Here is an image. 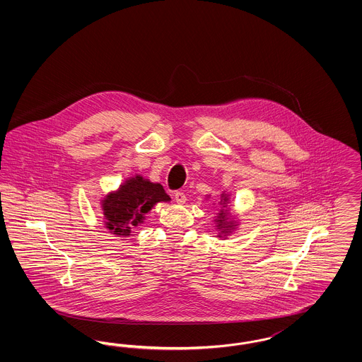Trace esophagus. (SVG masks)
<instances>
[{"instance_id": "1", "label": "esophagus", "mask_w": 362, "mask_h": 362, "mask_svg": "<svg viewBox=\"0 0 362 362\" xmlns=\"http://www.w3.org/2000/svg\"><path fill=\"white\" fill-rule=\"evenodd\" d=\"M175 201L177 204H185L186 202V194L183 191H176L175 192Z\"/></svg>"}]
</instances>
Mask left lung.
I'll use <instances>...</instances> for the list:
<instances>
[{"mask_svg":"<svg viewBox=\"0 0 362 362\" xmlns=\"http://www.w3.org/2000/svg\"><path fill=\"white\" fill-rule=\"evenodd\" d=\"M220 205H223V209L220 210V213H218V217H217V226H218V229H223L221 232L223 233H228L235 225L233 223H228V216H229V213H228V210H226V205H228V197L226 195H223V199H221V202H220Z\"/></svg>","mask_w":362,"mask_h":362,"instance_id":"left-lung-1","label":"left lung"}]
</instances>
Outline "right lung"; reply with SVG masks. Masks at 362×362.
Wrapping results in <instances>:
<instances>
[{
    "label": "right lung",
    "instance_id": "obj_1",
    "mask_svg": "<svg viewBox=\"0 0 362 362\" xmlns=\"http://www.w3.org/2000/svg\"><path fill=\"white\" fill-rule=\"evenodd\" d=\"M170 199L161 185L152 183L137 175L126 180L117 192H111L104 198L102 206L105 228L114 235L129 236L133 226L144 223V214L153 205Z\"/></svg>",
    "mask_w": 362,
    "mask_h": 362
}]
</instances>
